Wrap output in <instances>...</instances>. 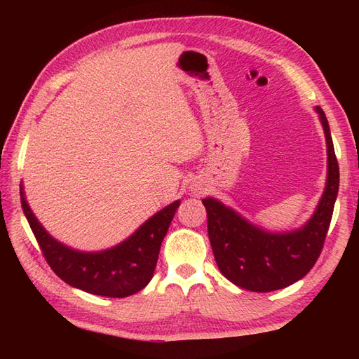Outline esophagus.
Returning a JSON list of instances; mask_svg holds the SVG:
<instances>
[{
  "mask_svg": "<svg viewBox=\"0 0 359 359\" xmlns=\"http://www.w3.org/2000/svg\"><path fill=\"white\" fill-rule=\"evenodd\" d=\"M199 194H201V191H199Z\"/></svg>",
  "mask_w": 359,
  "mask_h": 359,
  "instance_id": "34e87169",
  "label": "esophagus"
}]
</instances>
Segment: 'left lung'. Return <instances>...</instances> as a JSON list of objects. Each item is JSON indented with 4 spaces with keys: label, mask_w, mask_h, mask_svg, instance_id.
Here are the masks:
<instances>
[{
    "label": "left lung",
    "mask_w": 359,
    "mask_h": 359,
    "mask_svg": "<svg viewBox=\"0 0 359 359\" xmlns=\"http://www.w3.org/2000/svg\"><path fill=\"white\" fill-rule=\"evenodd\" d=\"M314 109L327 139L328 173L322 198L306 224L289 232H269L220 201L202 199L217 266L238 287L252 292L287 287L307 276L322 252L339 193L340 172L328 119L319 106Z\"/></svg>",
    "instance_id": "8db88e82"
}]
</instances>
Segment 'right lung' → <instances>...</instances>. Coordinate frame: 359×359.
Returning a JSON list of instances; mask_svg holds the SVG:
<instances>
[{
    "mask_svg": "<svg viewBox=\"0 0 359 359\" xmlns=\"http://www.w3.org/2000/svg\"><path fill=\"white\" fill-rule=\"evenodd\" d=\"M20 203L45 259L67 285L93 295L124 298L142 290L154 276L160 245L181 201L156 212L127 240L102 252H81L48 233L31 211L20 184Z\"/></svg>",
    "mask_w": 359,
    "mask_h": 359,
    "instance_id": "1",
    "label": "right lung"
}]
</instances>
